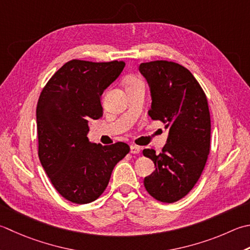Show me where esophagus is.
Wrapping results in <instances>:
<instances>
[{
	"label": "esophagus",
	"instance_id": "esophagus-1",
	"mask_svg": "<svg viewBox=\"0 0 250 250\" xmlns=\"http://www.w3.org/2000/svg\"><path fill=\"white\" fill-rule=\"evenodd\" d=\"M130 150H131V154H139L141 151V148L136 145H132L130 147Z\"/></svg>",
	"mask_w": 250,
	"mask_h": 250
}]
</instances>
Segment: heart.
<instances>
[{
  "instance_id": "heart-1",
  "label": "heart",
  "mask_w": 250,
  "mask_h": 250,
  "mask_svg": "<svg viewBox=\"0 0 250 250\" xmlns=\"http://www.w3.org/2000/svg\"><path fill=\"white\" fill-rule=\"evenodd\" d=\"M141 80L138 79L135 76H129L128 78L125 79V83H126V86H130V85H133L136 84V83H140Z\"/></svg>"
}]
</instances>
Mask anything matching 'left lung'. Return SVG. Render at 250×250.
<instances>
[{
	"label": "left lung",
	"instance_id": "obj_1",
	"mask_svg": "<svg viewBox=\"0 0 250 250\" xmlns=\"http://www.w3.org/2000/svg\"><path fill=\"white\" fill-rule=\"evenodd\" d=\"M139 69L150 87L148 116L169 130L160 154L143 150L156 168L144 179V187L155 199L171 204L190 192L208 159L211 125L207 97L196 78L180 63L154 61L142 62Z\"/></svg>",
	"mask_w": 250,
	"mask_h": 250
}]
</instances>
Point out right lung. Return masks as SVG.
<instances>
[{"label": "right lung", "instance_id": "1", "mask_svg": "<svg viewBox=\"0 0 250 250\" xmlns=\"http://www.w3.org/2000/svg\"><path fill=\"white\" fill-rule=\"evenodd\" d=\"M125 62H67L50 80L37 105L38 155L63 198L89 204L108 185L112 169L130 151L124 142L103 146L87 139L89 121L103 116L101 96Z\"/></svg>", "mask_w": 250, "mask_h": 250}]
</instances>
